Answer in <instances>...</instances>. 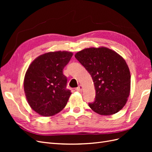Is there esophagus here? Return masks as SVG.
I'll use <instances>...</instances> for the list:
<instances>
[{
  "mask_svg": "<svg viewBox=\"0 0 152 152\" xmlns=\"http://www.w3.org/2000/svg\"><path fill=\"white\" fill-rule=\"evenodd\" d=\"M82 89H83V87H82L81 85H80L79 87H77L76 88V91H82Z\"/></svg>",
  "mask_w": 152,
  "mask_h": 152,
  "instance_id": "34e87169",
  "label": "esophagus"
}]
</instances>
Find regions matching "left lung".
Wrapping results in <instances>:
<instances>
[{"label":"left lung","mask_w":152,"mask_h":152,"mask_svg":"<svg viewBox=\"0 0 152 152\" xmlns=\"http://www.w3.org/2000/svg\"><path fill=\"white\" fill-rule=\"evenodd\" d=\"M75 58L93 79L95 101L89 103L94 112L111 115L125 106L130 94L131 74L120 54L105 47L86 48L77 53Z\"/></svg>","instance_id":"obj_1"}]
</instances>
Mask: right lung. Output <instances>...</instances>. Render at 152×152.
Masks as SVG:
<instances>
[{
	"label": "right lung",
	"instance_id": "right-lung-1",
	"mask_svg": "<svg viewBox=\"0 0 152 152\" xmlns=\"http://www.w3.org/2000/svg\"><path fill=\"white\" fill-rule=\"evenodd\" d=\"M72 56L65 50L44 53L27 69L23 84L26 98L40 115H54L66 105L72 93L66 89L67 79L63 70Z\"/></svg>",
	"mask_w": 152,
	"mask_h": 152
}]
</instances>
